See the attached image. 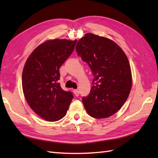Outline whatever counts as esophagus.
Wrapping results in <instances>:
<instances>
[{
  "label": "esophagus",
  "mask_w": 158,
  "mask_h": 158,
  "mask_svg": "<svg viewBox=\"0 0 158 158\" xmlns=\"http://www.w3.org/2000/svg\"><path fill=\"white\" fill-rule=\"evenodd\" d=\"M74 94L76 96H79V91L78 89H74Z\"/></svg>",
  "instance_id": "1"
}]
</instances>
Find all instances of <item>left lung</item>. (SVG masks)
<instances>
[{
  "instance_id": "8db88e82",
  "label": "left lung",
  "mask_w": 158,
  "mask_h": 158,
  "mask_svg": "<svg viewBox=\"0 0 158 158\" xmlns=\"http://www.w3.org/2000/svg\"><path fill=\"white\" fill-rule=\"evenodd\" d=\"M75 48L94 77L89 94L82 98L86 111L97 119L113 115L125 103L132 87L126 55L111 40L92 33L79 39Z\"/></svg>"
}]
</instances>
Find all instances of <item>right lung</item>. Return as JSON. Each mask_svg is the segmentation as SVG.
I'll list each match as a JSON object with an SVG mask.
<instances>
[{"label": "right lung", "instance_id": "1", "mask_svg": "<svg viewBox=\"0 0 158 158\" xmlns=\"http://www.w3.org/2000/svg\"><path fill=\"white\" fill-rule=\"evenodd\" d=\"M77 41L53 39L39 45L28 58L22 73V89L29 106L48 122L65 116L73 98L60 87L59 69L71 55Z\"/></svg>", "mask_w": 158, "mask_h": 158}]
</instances>
